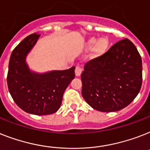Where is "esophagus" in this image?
Returning a JSON list of instances; mask_svg holds the SVG:
<instances>
[{"instance_id": "34e87169", "label": "esophagus", "mask_w": 150, "mask_h": 150, "mask_svg": "<svg viewBox=\"0 0 150 150\" xmlns=\"http://www.w3.org/2000/svg\"><path fill=\"white\" fill-rule=\"evenodd\" d=\"M75 75L76 76H80L82 72V69H81V66H79V65H77V66L75 67Z\"/></svg>"}]
</instances>
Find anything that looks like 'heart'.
I'll return each mask as SVG.
<instances>
[{"label":"heart","mask_w":150,"mask_h":150,"mask_svg":"<svg viewBox=\"0 0 150 150\" xmlns=\"http://www.w3.org/2000/svg\"><path fill=\"white\" fill-rule=\"evenodd\" d=\"M109 45L110 42L107 37H102L98 39L92 37L88 41V47L89 48L93 47L92 51L94 57H100L103 55L109 49Z\"/></svg>","instance_id":"1"}]
</instances>
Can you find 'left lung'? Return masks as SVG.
Returning <instances> with one entry per match:
<instances>
[{
  "label": "left lung",
  "instance_id": "left-lung-1",
  "mask_svg": "<svg viewBox=\"0 0 150 150\" xmlns=\"http://www.w3.org/2000/svg\"><path fill=\"white\" fill-rule=\"evenodd\" d=\"M141 56L128 38L118 41L100 57L88 61L81 75V95L100 112H115L134 100L142 81Z\"/></svg>",
  "mask_w": 150,
  "mask_h": 150
}]
</instances>
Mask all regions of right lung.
I'll list each match as a JSON object with an SVG mask.
<instances>
[{
  "mask_svg": "<svg viewBox=\"0 0 150 150\" xmlns=\"http://www.w3.org/2000/svg\"><path fill=\"white\" fill-rule=\"evenodd\" d=\"M39 37V34H31L13 50L7 82L10 94L18 107L28 113L45 115L60 108L64 91L75 78V67L44 74L30 71L25 58Z\"/></svg>",
  "mask_w": 150,
  "mask_h": 150,
  "instance_id": "add662e5",
  "label": "right lung"
}]
</instances>
